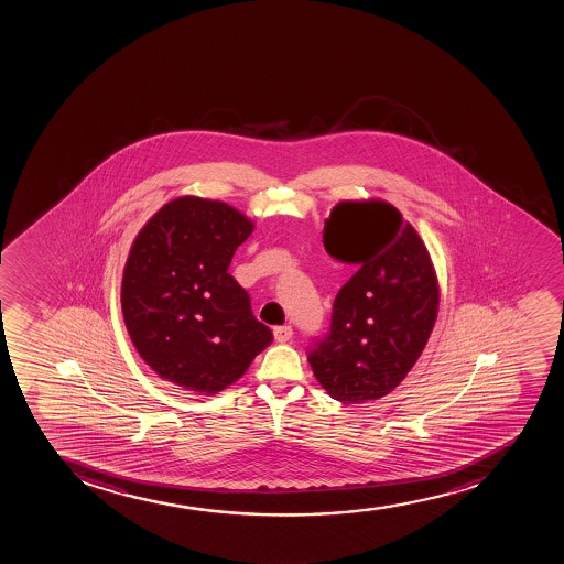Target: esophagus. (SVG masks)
<instances>
[{"label":"esophagus","instance_id":"34e87169","mask_svg":"<svg viewBox=\"0 0 564 564\" xmlns=\"http://www.w3.org/2000/svg\"><path fill=\"white\" fill-rule=\"evenodd\" d=\"M273 339L278 343H286L292 339V327L291 326H278L273 327Z\"/></svg>","mask_w":564,"mask_h":564}]
</instances>
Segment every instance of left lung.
Wrapping results in <instances>:
<instances>
[{
  "label": "left lung",
  "instance_id": "left-lung-1",
  "mask_svg": "<svg viewBox=\"0 0 564 564\" xmlns=\"http://www.w3.org/2000/svg\"><path fill=\"white\" fill-rule=\"evenodd\" d=\"M322 242L358 270L335 297L332 329L310 351L311 369L332 399H382L417 364L436 324L440 285L431 253L382 199L337 203Z\"/></svg>",
  "mask_w": 564,
  "mask_h": 564
}]
</instances>
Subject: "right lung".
<instances>
[{"instance_id":"obj_1","label":"right lung","mask_w":564,"mask_h":564,"mask_svg":"<svg viewBox=\"0 0 564 564\" xmlns=\"http://www.w3.org/2000/svg\"><path fill=\"white\" fill-rule=\"evenodd\" d=\"M254 224L224 200L184 195L165 203L133 238L121 307L141 359L197 394L246 375L272 332L254 318L230 259Z\"/></svg>"}]
</instances>
